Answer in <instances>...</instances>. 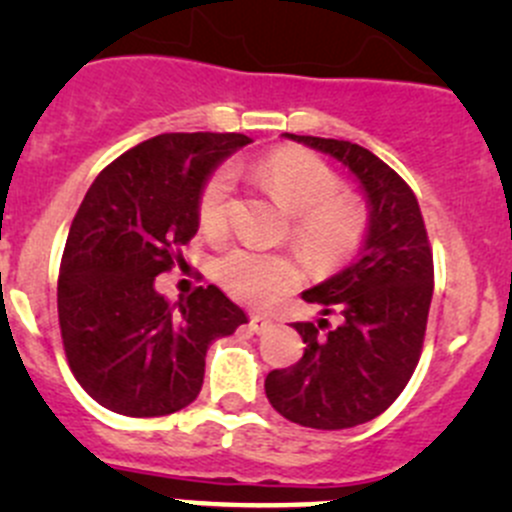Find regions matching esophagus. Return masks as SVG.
<instances>
[{"label":"esophagus","instance_id":"obj_1","mask_svg":"<svg viewBox=\"0 0 512 512\" xmlns=\"http://www.w3.org/2000/svg\"><path fill=\"white\" fill-rule=\"evenodd\" d=\"M250 327H252V332L262 334V332H267V329L272 327V319L270 317H262V314H252V317H250Z\"/></svg>","mask_w":512,"mask_h":512}]
</instances>
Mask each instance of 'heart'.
<instances>
[{
	"label": "heart",
	"instance_id": "heart-1",
	"mask_svg": "<svg viewBox=\"0 0 512 512\" xmlns=\"http://www.w3.org/2000/svg\"><path fill=\"white\" fill-rule=\"evenodd\" d=\"M255 175L277 203L292 213L289 235L314 265L332 267L349 260L366 237V208L352 195L339 193V175L324 160L302 148H277L255 165ZM232 173L215 170L198 198V223L208 237L227 230ZM215 277L232 297L265 304L299 282L297 262L285 252L235 247L215 265Z\"/></svg>",
	"mask_w": 512,
	"mask_h": 512
}]
</instances>
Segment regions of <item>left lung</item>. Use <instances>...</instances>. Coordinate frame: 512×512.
I'll return each mask as SVG.
<instances>
[{
	"mask_svg": "<svg viewBox=\"0 0 512 512\" xmlns=\"http://www.w3.org/2000/svg\"><path fill=\"white\" fill-rule=\"evenodd\" d=\"M285 138L339 160L369 208L352 265L302 292L304 302L322 309L317 322L292 324L307 344L302 359L265 379L277 414L339 431L384 414L409 384L433 297V255L414 190L384 160L349 141Z\"/></svg>",
	"mask_w": 512,
	"mask_h": 512,
	"instance_id": "obj_1",
	"label": "left lung"
}]
</instances>
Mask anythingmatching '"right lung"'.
Returning <instances> with one entry per match:
<instances>
[{
  "instance_id": "right-lung-1",
  "label": "right lung",
  "mask_w": 512,
  "mask_h": 512,
  "mask_svg": "<svg viewBox=\"0 0 512 512\" xmlns=\"http://www.w3.org/2000/svg\"><path fill=\"white\" fill-rule=\"evenodd\" d=\"M242 133H163L91 183L59 275V327L76 381L103 409L151 418L200 394L205 354L247 314L215 285L170 304L156 289L198 232V198Z\"/></svg>"
}]
</instances>
